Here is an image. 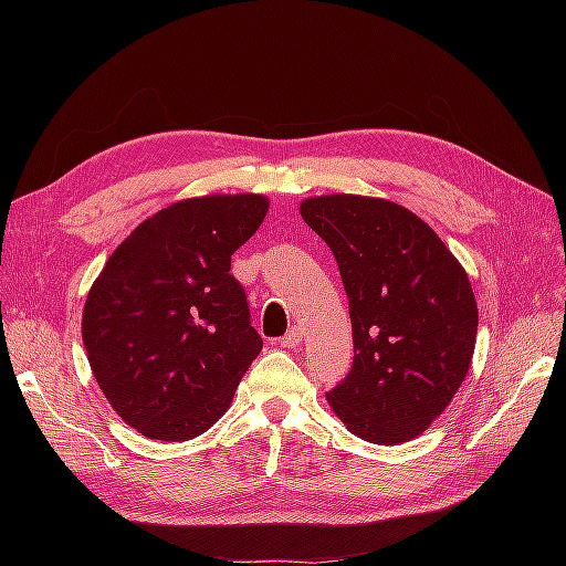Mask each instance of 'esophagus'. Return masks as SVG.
<instances>
[{"label": "esophagus", "mask_w": 566, "mask_h": 566, "mask_svg": "<svg viewBox=\"0 0 566 566\" xmlns=\"http://www.w3.org/2000/svg\"><path fill=\"white\" fill-rule=\"evenodd\" d=\"M302 342V331L300 328H290L283 337H281V347H285V349H293V347H297Z\"/></svg>", "instance_id": "esophagus-1"}]
</instances>
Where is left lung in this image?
Returning <instances> with one entry per match:
<instances>
[{
	"instance_id": "obj_1",
	"label": "left lung",
	"mask_w": 566,
	"mask_h": 566,
	"mask_svg": "<svg viewBox=\"0 0 566 566\" xmlns=\"http://www.w3.org/2000/svg\"><path fill=\"white\" fill-rule=\"evenodd\" d=\"M300 214L333 250L349 300L354 366L325 399L358 439H416L472 364L479 314L465 269L418 214L385 198L316 196Z\"/></svg>"
}]
</instances>
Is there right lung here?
<instances>
[{
    "label": "right lung",
    "instance_id": "obj_1",
    "mask_svg": "<svg viewBox=\"0 0 566 566\" xmlns=\"http://www.w3.org/2000/svg\"><path fill=\"white\" fill-rule=\"evenodd\" d=\"M266 212L260 193L177 200L142 221L94 281L84 349L115 413L144 437L210 430L262 352L231 254Z\"/></svg>",
    "mask_w": 566,
    "mask_h": 566
}]
</instances>
